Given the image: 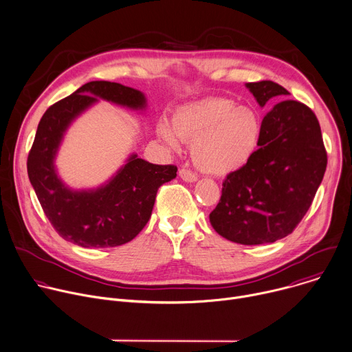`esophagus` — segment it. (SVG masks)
Wrapping results in <instances>:
<instances>
[{"mask_svg": "<svg viewBox=\"0 0 352 352\" xmlns=\"http://www.w3.org/2000/svg\"><path fill=\"white\" fill-rule=\"evenodd\" d=\"M179 178L182 179V181H185V182H196L197 181V175L196 174H193L190 170H188V168H181L179 170Z\"/></svg>", "mask_w": 352, "mask_h": 352, "instance_id": "esophagus-1", "label": "esophagus"}]
</instances>
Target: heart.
<instances>
[{"instance_id": "b5f03b06", "label": "heart", "mask_w": 352, "mask_h": 352, "mask_svg": "<svg viewBox=\"0 0 352 352\" xmlns=\"http://www.w3.org/2000/svg\"><path fill=\"white\" fill-rule=\"evenodd\" d=\"M156 131L173 150L179 148V139L192 143L193 163L202 171L227 175L252 159L263 122L254 107L228 97H208L178 107L173 125L162 118Z\"/></svg>"}]
</instances>
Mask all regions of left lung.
<instances>
[{"label":"left lung","instance_id":"obj_1","mask_svg":"<svg viewBox=\"0 0 352 352\" xmlns=\"http://www.w3.org/2000/svg\"><path fill=\"white\" fill-rule=\"evenodd\" d=\"M245 86L261 107L289 94L272 80ZM262 122L261 147L227 175L209 216L217 234L242 245L272 243L291 234L311 208L327 166L319 121L305 104L283 100Z\"/></svg>","mask_w":352,"mask_h":352}]
</instances>
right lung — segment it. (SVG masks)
Listing matches in <instances>:
<instances>
[{"mask_svg":"<svg viewBox=\"0 0 352 352\" xmlns=\"http://www.w3.org/2000/svg\"><path fill=\"white\" fill-rule=\"evenodd\" d=\"M100 100L144 111V93L116 82H89L41 117L28 157V175L56 231L82 248H110L132 241L147 224L157 189L177 177V167L157 166L131 153L104 184L74 189L58 175L56 159L72 122Z\"/></svg>","mask_w":352,"mask_h":352,"instance_id":"1","label":"right lung"}]
</instances>
